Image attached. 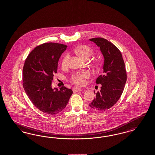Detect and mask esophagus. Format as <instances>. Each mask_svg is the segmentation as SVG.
<instances>
[{
    "label": "esophagus",
    "mask_w": 155,
    "mask_h": 155,
    "mask_svg": "<svg viewBox=\"0 0 155 155\" xmlns=\"http://www.w3.org/2000/svg\"><path fill=\"white\" fill-rule=\"evenodd\" d=\"M82 91V89L80 88H77V87H74L73 88V91L74 92H79V91Z\"/></svg>",
    "instance_id": "1"
}]
</instances>
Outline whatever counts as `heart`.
<instances>
[{"label":"heart","mask_w":155,"mask_h":155,"mask_svg":"<svg viewBox=\"0 0 155 155\" xmlns=\"http://www.w3.org/2000/svg\"><path fill=\"white\" fill-rule=\"evenodd\" d=\"M75 52L80 56H81L82 59L85 60L89 59L94 54L93 50L86 45H81L77 47L75 49ZM70 54H67L62 60L61 66L63 67H66L68 66L70 61ZM89 76L90 73L87 70H85L73 74L70 78V81L74 84L78 85H82L85 82V79L88 78Z\"/></svg>","instance_id":"1"}]
</instances>
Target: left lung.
Wrapping results in <instances>:
<instances>
[{
    "mask_svg": "<svg viewBox=\"0 0 155 155\" xmlns=\"http://www.w3.org/2000/svg\"><path fill=\"white\" fill-rule=\"evenodd\" d=\"M100 48L104 58L103 74L96 79L97 84H101L96 97L89 104L95 110H106L114 106L121 96L127 81L125 64L118 48L103 38L89 39Z\"/></svg>",
    "mask_w": 155,
    "mask_h": 155,
    "instance_id": "obj_1",
    "label": "left lung"
}]
</instances>
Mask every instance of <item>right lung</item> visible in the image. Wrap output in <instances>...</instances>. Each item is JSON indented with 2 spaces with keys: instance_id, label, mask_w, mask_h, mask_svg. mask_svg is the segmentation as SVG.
<instances>
[{
  "instance_id": "right-lung-1",
  "label": "right lung",
  "mask_w": 155,
  "mask_h": 155,
  "mask_svg": "<svg viewBox=\"0 0 155 155\" xmlns=\"http://www.w3.org/2000/svg\"><path fill=\"white\" fill-rule=\"evenodd\" d=\"M67 47L52 42L38 46L29 54L23 67V88L33 104L48 114L61 112L73 94V91L65 87L60 90L52 88L59 58Z\"/></svg>"
}]
</instances>
